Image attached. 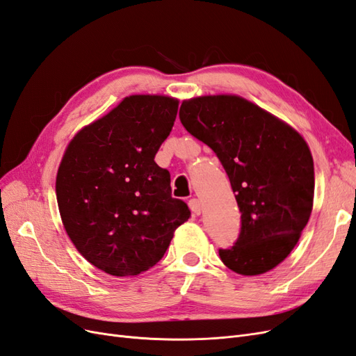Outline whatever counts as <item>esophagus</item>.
Masks as SVG:
<instances>
[{"label": "esophagus", "instance_id": "34e87169", "mask_svg": "<svg viewBox=\"0 0 356 356\" xmlns=\"http://www.w3.org/2000/svg\"><path fill=\"white\" fill-rule=\"evenodd\" d=\"M188 207H190L191 212L195 213V215H200V213H202V203H200L199 199H196V197L190 199V200H188Z\"/></svg>", "mask_w": 356, "mask_h": 356}]
</instances>
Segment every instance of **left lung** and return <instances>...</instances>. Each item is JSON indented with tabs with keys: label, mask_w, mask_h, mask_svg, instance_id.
Returning a JSON list of instances; mask_svg holds the SVG:
<instances>
[{
	"label": "left lung",
	"mask_w": 356,
	"mask_h": 356,
	"mask_svg": "<svg viewBox=\"0 0 356 356\" xmlns=\"http://www.w3.org/2000/svg\"><path fill=\"white\" fill-rule=\"evenodd\" d=\"M179 118L218 156L241 209L239 239L220 250L221 261L243 276L272 270L294 250L314 208V157L305 138L238 95L184 99Z\"/></svg>",
	"instance_id": "1"
}]
</instances>
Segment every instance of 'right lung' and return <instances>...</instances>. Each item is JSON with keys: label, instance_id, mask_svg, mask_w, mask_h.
<instances>
[{"label": "right lung", "instance_id": "right-lung-1", "mask_svg": "<svg viewBox=\"0 0 356 356\" xmlns=\"http://www.w3.org/2000/svg\"><path fill=\"white\" fill-rule=\"evenodd\" d=\"M179 101L131 95L81 127L62 156L56 199L77 251L105 273L136 276L165 255L190 217L172 197L170 175L154 156L169 136Z\"/></svg>", "mask_w": 356, "mask_h": 356}]
</instances>
